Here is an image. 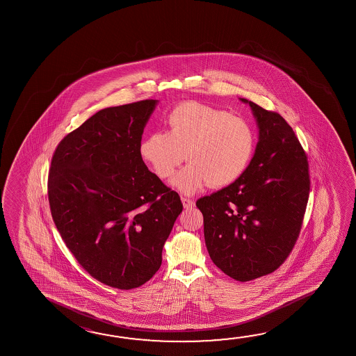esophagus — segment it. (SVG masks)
<instances>
[{"instance_id": "34e87169", "label": "esophagus", "mask_w": 356, "mask_h": 356, "mask_svg": "<svg viewBox=\"0 0 356 356\" xmlns=\"http://www.w3.org/2000/svg\"><path fill=\"white\" fill-rule=\"evenodd\" d=\"M181 201H182V204H184L185 209H193V206H195V202H193L191 198L181 197Z\"/></svg>"}]
</instances>
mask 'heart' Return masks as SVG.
Listing matches in <instances>:
<instances>
[{"mask_svg": "<svg viewBox=\"0 0 356 356\" xmlns=\"http://www.w3.org/2000/svg\"><path fill=\"white\" fill-rule=\"evenodd\" d=\"M168 131L141 141V158L161 179H170L187 159L191 163L172 180L185 193L209 184L227 186L243 175L256 150V133L245 118L210 105L188 102L166 118Z\"/></svg>", "mask_w": 356, "mask_h": 356, "instance_id": "b5f03b06", "label": "heart"}]
</instances>
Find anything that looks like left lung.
<instances>
[{
  "label": "left lung",
  "mask_w": 356,
  "mask_h": 356,
  "mask_svg": "<svg viewBox=\"0 0 356 356\" xmlns=\"http://www.w3.org/2000/svg\"><path fill=\"white\" fill-rule=\"evenodd\" d=\"M248 103L259 140L238 180L197 200L212 262L239 282L280 268L297 242L310 191L307 154L275 111Z\"/></svg>",
  "instance_id": "1"
}]
</instances>
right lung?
<instances>
[{
    "instance_id": "right-lung-1",
    "label": "right lung",
    "mask_w": 356,
    "mask_h": 356,
    "mask_svg": "<svg viewBox=\"0 0 356 356\" xmlns=\"http://www.w3.org/2000/svg\"><path fill=\"white\" fill-rule=\"evenodd\" d=\"M156 100L105 108L65 135L48 174L53 221L78 263L118 289L158 272L182 211L180 196L152 174L139 147Z\"/></svg>"
}]
</instances>
